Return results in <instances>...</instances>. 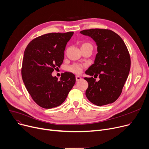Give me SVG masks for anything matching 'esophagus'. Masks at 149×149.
Returning <instances> with one entry per match:
<instances>
[{"label":"esophagus","instance_id":"1","mask_svg":"<svg viewBox=\"0 0 149 149\" xmlns=\"http://www.w3.org/2000/svg\"><path fill=\"white\" fill-rule=\"evenodd\" d=\"M81 79H82V78L79 76H76V81H80Z\"/></svg>","mask_w":149,"mask_h":149}]
</instances>
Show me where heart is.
<instances>
[{
  "label": "heart",
  "instance_id": "obj_1",
  "mask_svg": "<svg viewBox=\"0 0 149 149\" xmlns=\"http://www.w3.org/2000/svg\"><path fill=\"white\" fill-rule=\"evenodd\" d=\"M83 45H91V44L88 43H85ZM84 67V65L82 64H81V63H74V64L70 65L68 67V70L70 71V72H73L76 74H80L81 73H82Z\"/></svg>",
  "mask_w": 149,
  "mask_h": 149
}]
</instances>
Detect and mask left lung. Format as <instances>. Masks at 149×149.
Masks as SVG:
<instances>
[{
	"instance_id": "8db88e82",
	"label": "left lung",
	"mask_w": 149,
	"mask_h": 149,
	"mask_svg": "<svg viewBox=\"0 0 149 149\" xmlns=\"http://www.w3.org/2000/svg\"><path fill=\"white\" fill-rule=\"evenodd\" d=\"M81 34L91 37L96 43L97 53L95 63L86 73L99 76L85 77L88 83L86 91L88 100L97 106L114 102L121 95L130 69V56L124 42L110 30L92 28Z\"/></svg>"
}]
</instances>
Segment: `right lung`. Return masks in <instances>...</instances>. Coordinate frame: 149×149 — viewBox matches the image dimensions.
<instances>
[{"label": "right lung", "mask_w": 149, "mask_h": 149, "mask_svg": "<svg viewBox=\"0 0 149 149\" xmlns=\"http://www.w3.org/2000/svg\"><path fill=\"white\" fill-rule=\"evenodd\" d=\"M73 34L72 31L47 33L32 40L25 49L22 79L33 100L42 108L61 105L75 84L72 73H62L60 80L52 75L62 63L67 43Z\"/></svg>", "instance_id": "add662e5"}]
</instances>
